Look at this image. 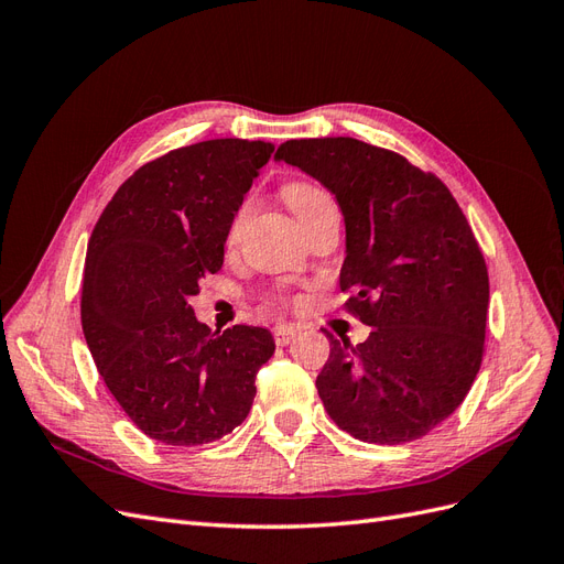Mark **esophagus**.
Masks as SVG:
<instances>
[{"instance_id": "1", "label": "esophagus", "mask_w": 564, "mask_h": 564, "mask_svg": "<svg viewBox=\"0 0 564 564\" xmlns=\"http://www.w3.org/2000/svg\"><path fill=\"white\" fill-rule=\"evenodd\" d=\"M296 334H299V329L294 327V324H278V327L272 329V336H275L278 346H289L296 338Z\"/></svg>"}]
</instances>
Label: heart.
Listing matches in <instances>:
<instances>
[{"mask_svg": "<svg viewBox=\"0 0 564 564\" xmlns=\"http://www.w3.org/2000/svg\"><path fill=\"white\" fill-rule=\"evenodd\" d=\"M284 199L289 202V207H292V212L296 214V218H305L308 216L315 207H319L322 202H327V193H322L317 185L313 183H292L284 187ZM247 214H249V199L242 204L240 209H237V214L232 216L230 220V230H228V240L235 242L237 237H240L242 232V226L247 220Z\"/></svg>", "mask_w": 564, "mask_h": 564, "instance_id": "obj_1", "label": "heart"}]
</instances>
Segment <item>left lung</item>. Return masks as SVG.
<instances>
[{"label":"left lung","mask_w":564,"mask_h":564,"mask_svg":"<svg viewBox=\"0 0 564 564\" xmlns=\"http://www.w3.org/2000/svg\"><path fill=\"white\" fill-rule=\"evenodd\" d=\"M275 160L336 197L346 220L340 292L371 327L357 346L324 332V409L371 445L429 435L464 402L485 352L489 275L464 212L435 174L348 135L286 141Z\"/></svg>","instance_id":"8db88e82"}]
</instances>
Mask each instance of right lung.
<instances>
[{"mask_svg":"<svg viewBox=\"0 0 564 564\" xmlns=\"http://www.w3.org/2000/svg\"><path fill=\"white\" fill-rule=\"evenodd\" d=\"M272 150L214 139L166 152L119 185L91 232L84 338L119 406L164 445L232 433L253 404L256 371L275 352L268 329L212 334L187 303L224 265L230 220Z\"/></svg>","mask_w":564,"mask_h":564,"instance_id":"obj_1","label":"right lung"}]
</instances>
